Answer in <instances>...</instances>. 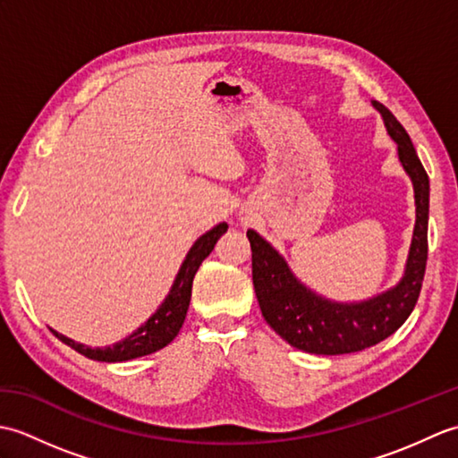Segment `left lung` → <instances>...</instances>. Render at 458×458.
I'll use <instances>...</instances> for the list:
<instances>
[{"label":"left lung","instance_id":"left-lung-1","mask_svg":"<svg viewBox=\"0 0 458 458\" xmlns=\"http://www.w3.org/2000/svg\"><path fill=\"white\" fill-rule=\"evenodd\" d=\"M387 133L397 143L403 169L415 189L417 220L410 259L400 285L358 305L330 303L310 293L291 274L287 264L267 242L248 230L251 277L266 323L303 352L350 354L382 343L400 328L420 299L427 266V222H429V177L417 157L410 135L384 104L374 102Z\"/></svg>","mask_w":458,"mask_h":458}]
</instances>
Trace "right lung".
<instances>
[{
  "instance_id": "right-lung-1",
  "label": "right lung",
  "mask_w": 458,
  "mask_h": 458,
  "mask_svg": "<svg viewBox=\"0 0 458 458\" xmlns=\"http://www.w3.org/2000/svg\"><path fill=\"white\" fill-rule=\"evenodd\" d=\"M226 230H228V224L222 222L216 228H212L210 232H207V234L194 242V246L187 254V259L182 261L179 276L174 279L167 299L163 301V305L157 309V313H155L141 328L135 330L133 335L122 340V343L114 346H106V348H89L84 344L74 343V340L66 338L63 335H58L56 330H53V335L58 340H63L64 344L74 348L76 352L84 354L86 358L98 360V362H125V360L157 352V350L167 346L171 340L179 335L191 303L194 274H197L202 259L210 254L214 250V244H216L218 238Z\"/></svg>"
}]
</instances>
